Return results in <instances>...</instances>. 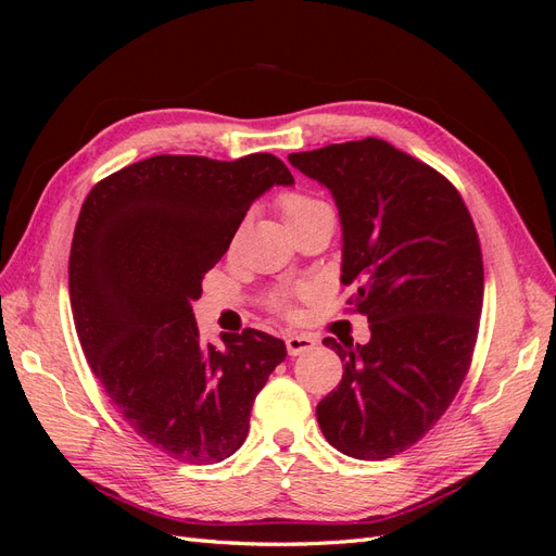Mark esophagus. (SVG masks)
Listing matches in <instances>:
<instances>
[{
	"mask_svg": "<svg viewBox=\"0 0 556 556\" xmlns=\"http://www.w3.org/2000/svg\"><path fill=\"white\" fill-rule=\"evenodd\" d=\"M285 345H288V352L292 357L315 350V341L311 339V336H304V333H288L285 336Z\"/></svg>",
	"mask_w": 556,
	"mask_h": 556,
	"instance_id": "esophagus-1",
	"label": "esophagus"
}]
</instances>
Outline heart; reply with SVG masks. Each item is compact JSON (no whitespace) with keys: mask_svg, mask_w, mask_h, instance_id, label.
<instances>
[{"mask_svg":"<svg viewBox=\"0 0 556 556\" xmlns=\"http://www.w3.org/2000/svg\"><path fill=\"white\" fill-rule=\"evenodd\" d=\"M278 208H280V215L282 220L288 227H294L299 223L308 220V217L317 215L327 211L329 206L325 204V201H319L311 194H304V192H285L278 197ZM271 306L280 313H290V296L285 292H278L271 296Z\"/></svg>","mask_w":556,"mask_h":556,"instance_id":"b5f03b06","label":"heart"}]
</instances>
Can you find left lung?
<instances>
[{"instance_id":"obj_1","label":"left lung","mask_w":556,"mask_h":556,"mask_svg":"<svg viewBox=\"0 0 556 556\" xmlns=\"http://www.w3.org/2000/svg\"><path fill=\"white\" fill-rule=\"evenodd\" d=\"M288 160L339 206L341 282L371 329L366 345L323 341L345 364L317 403L319 429L348 457L390 459L439 422L468 374L484 292L476 225L445 176L382 139Z\"/></svg>"}]
</instances>
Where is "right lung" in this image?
Wrapping results in <instances>:
<instances>
[{
  "label": "right lung",
  "mask_w": 556,
  "mask_h": 556,
  "mask_svg": "<svg viewBox=\"0 0 556 556\" xmlns=\"http://www.w3.org/2000/svg\"><path fill=\"white\" fill-rule=\"evenodd\" d=\"M276 155H155L99 180L76 223L70 296L83 352L125 422L188 464L237 452L252 401L288 357L257 329L199 336L192 301L252 201L292 185Z\"/></svg>",
  "instance_id": "1"
}]
</instances>
